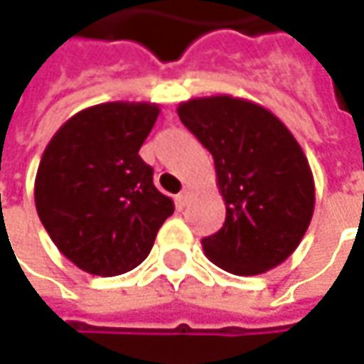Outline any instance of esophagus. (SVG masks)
Masks as SVG:
<instances>
[{
    "instance_id": "obj_1",
    "label": "esophagus",
    "mask_w": 364,
    "mask_h": 364,
    "mask_svg": "<svg viewBox=\"0 0 364 364\" xmlns=\"http://www.w3.org/2000/svg\"><path fill=\"white\" fill-rule=\"evenodd\" d=\"M189 199H191V191H189V189H185V191L177 195V205L183 209V207L189 203Z\"/></svg>"
}]
</instances>
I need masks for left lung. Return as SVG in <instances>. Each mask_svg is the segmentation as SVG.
<instances>
[{
    "label": "left lung",
    "mask_w": 364,
    "mask_h": 364,
    "mask_svg": "<svg viewBox=\"0 0 364 364\" xmlns=\"http://www.w3.org/2000/svg\"><path fill=\"white\" fill-rule=\"evenodd\" d=\"M181 123L213 155L225 223L203 239L209 261L233 275H261L287 261L315 211V179L287 125L249 99L193 97Z\"/></svg>",
    "instance_id": "obj_1"
}]
</instances>
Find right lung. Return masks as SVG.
<instances>
[{"instance_id":"add662e5","label":"right lung","mask_w":364,"mask_h":364,"mask_svg":"<svg viewBox=\"0 0 364 364\" xmlns=\"http://www.w3.org/2000/svg\"><path fill=\"white\" fill-rule=\"evenodd\" d=\"M149 101H109L69 117L47 143L36 209L61 253L81 271L123 275L145 261L175 211L139 157L159 117Z\"/></svg>"}]
</instances>
